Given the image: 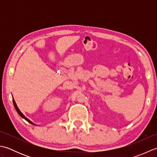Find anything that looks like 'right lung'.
<instances>
[{"label":"right lung","instance_id":"obj_1","mask_svg":"<svg viewBox=\"0 0 157 157\" xmlns=\"http://www.w3.org/2000/svg\"><path fill=\"white\" fill-rule=\"evenodd\" d=\"M13 105H14V106H15V109H16L17 112L18 113V114H19L20 116H21L22 118L25 119L26 120V121H27L28 122H29V123H31V124H32V125H36L35 123H33V122H32V121H30V120L28 119L27 117H25V115H23V113H22L21 111H20V110H19V108L17 107V105H16V102H15V100H14V98H13Z\"/></svg>","mask_w":157,"mask_h":157}]
</instances>
